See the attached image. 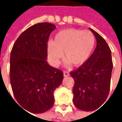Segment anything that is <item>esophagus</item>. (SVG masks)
<instances>
[{"label":"esophagus","mask_w":122,"mask_h":122,"mask_svg":"<svg viewBox=\"0 0 122 122\" xmlns=\"http://www.w3.org/2000/svg\"><path fill=\"white\" fill-rule=\"evenodd\" d=\"M70 74H69V73L68 72V71H63V76H65V77H66V76H68Z\"/></svg>","instance_id":"1"}]
</instances>
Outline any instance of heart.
I'll return each instance as SVG.
<instances>
[{
  "instance_id": "heart-1",
  "label": "heart",
  "mask_w": 122,
  "mask_h": 122,
  "mask_svg": "<svg viewBox=\"0 0 122 122\" xmlns=\"http://www.w3.org/2000/svg\"><path fill=\"white\" fill-rule=\"evenodd\" d=\"M95 45V37L89 30L68 29L58 32L54 41L48 43V56L51 64L57 66L63 56L66 66L83 65L90 57Z\"/></svg>"
}]
</instances>
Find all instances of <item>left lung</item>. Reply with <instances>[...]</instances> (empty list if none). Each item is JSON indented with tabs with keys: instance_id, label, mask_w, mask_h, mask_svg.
Segmentation results:
<instances>
[{
	"instance_id": "8db88e82",
	"label": "left lung",
	"mask_w": 122,
	"mask_h": 122,
	"mask_svg": "<svg viewBox=\"0 0 122 122\" xmlns=\"http://www.w3.org/2000/svg\"><path fill=\"white\" fill-rule=\"evenodd\" d=\"M97 40L96 48L89 59L70 73L74 79L73 103L79 110L93 111L107 100L110 89L113 63L106 41L90 29Z\"/></svg>"
}]
</instances>
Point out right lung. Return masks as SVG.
<instances>
[{"instance_id":"add662e5","label":"right lung","mask_w":122,"mask_h":122,"mask_svg":"<svg viewBox=\"0 0 122 122\" xmlns=\"http://www.w3.org/2000/svg\"><path fill=\"white\" fill-rule=\"evenodd\" d=\"M55 28L49 22L30 27L17 39L10 53L13 95L23 110L32 113H43L53 107L54 92L63 79L61 70L46 61L49 37Z\"/></svg>"}]
</instances>
